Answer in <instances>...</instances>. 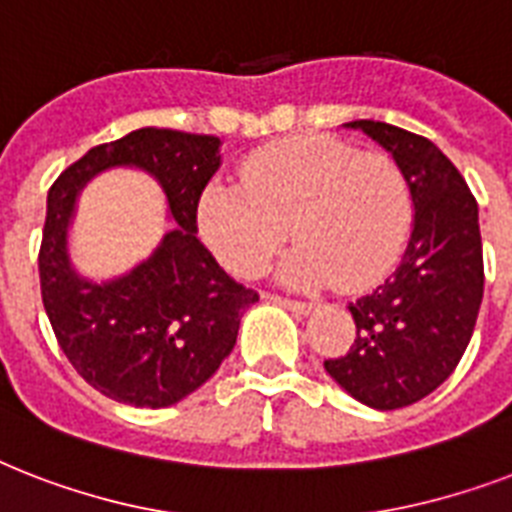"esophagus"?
I'll return each mask as SVG.
<instances>
[{"mask_svg":"<svg viewBox=\"0 0 512 512\" xmlns=\"http://www.w3.org/2000/svg\"><path fill=\"white\" fill-rule=\"evenodd\" d=\"M265 300H271V303H279L284 305L287 311H292L295 316H308L313 311L311 303H300V300H289V297H281V295H263Z\"/></svg>","mask_w":512,"mask_h":512,"instance_id":"34e87169","label":"esophagus"}]
</instances>
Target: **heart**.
<instances>
[{
  "label": "heart",
  "instance_id": "b5f03b06",
  "mask_svg": "<svg viewBox=\"0 0 512 512\" xmlns=\"http://www.w3.org/2000/svg\"><path fill=\"white\" fill-rule=\"evenodd\" d=\"M412 191L396 159L303 135L244 159L241 183H209L199 228L228 271L257 276L284 236L279 279L297 289L337 281L358 292L380 279L412 231Z\"/></svg>",
  "mask_w": 512,
  "mask_h": 512
}]
</instances>
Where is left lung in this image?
<instances>
[{"label": "left lung", "instance_id": "1", "mask_svg": "<svg viewBox=\"0 0 512 512\" xmlns=\"http://www.w3.org/2000/svg\"><path fill=\"white\" fill-rule=\"evenodd\" d=\"M388 151L412 191V236L380 287L350 303L356 340L324 361L361 404L390 412L417 404L457 369L484 297L478 204L465 177L428 138L372 119L345 124Z\"/></svg>", "mask_w": 512, "mask_h": 512}]
</instances>
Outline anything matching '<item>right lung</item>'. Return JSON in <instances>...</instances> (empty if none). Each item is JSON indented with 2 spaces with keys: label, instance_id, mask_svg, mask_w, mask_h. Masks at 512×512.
Wrapping results in <instances>:
<instances>
[{
  "label": "right lung",
  "instance_id": "right-lung-1",
  "mask_svg": "<svg viewBox=\"0 0 512 512\" xmlns=\"http://www.w3.org/2000/svg\"><path fill=\"white\" fill-rule=\"evenodd\" d=\"M111 166L155 177L178 225L124 277L92 282L75 271L67 228L84 184ZM220 167V138L143 127L90 148L47 193L39 281L42 303L74 369L119 404L162 406L201 388L231 356L255 289L217 265L196 228V209Z\"/></svg>",
  "mask_w": 512,
  "mask_h": 512
}]
</instances>
